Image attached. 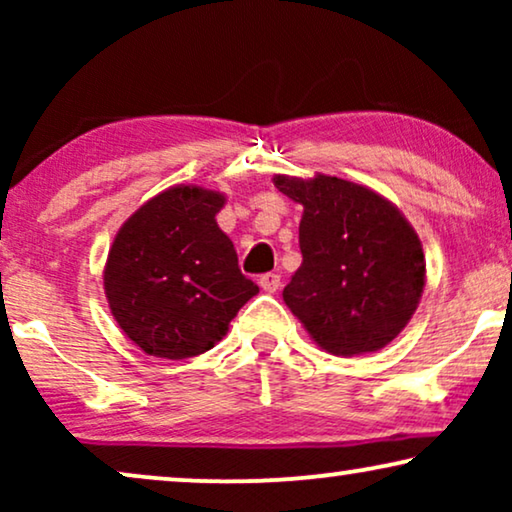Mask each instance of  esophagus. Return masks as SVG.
Here are the masks:
<instances>
[{
  "instance_id": "esophagus-1",
  "label": "esophagus",
  "mask_w": 512,
  "mask_h": 512,
  "mask_svg": "<svg viewBox=\"0 0 512 512\" xmlns=\"http://www.w3.org/2000/svg\"><path fill=\"white\" fill-rule=\"evenodd\" d=\"M261 289L268 291V293H275L279 286H282V275H277V272H265V275H261Z\"/></svg>"
}]
</instances>
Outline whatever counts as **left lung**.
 <instances>
[{"label":"left lung","instance_id":"obj_1","mask_svg":"<svg viewBox=\"0 0 512 512\" xmlns=\"http://www.w3.org/2000/svg\"><path fill=\"white\" fill-rule=\"evenodd\" d=\"M305 207L298 228L303 263L284 286V303L319 347L340 356L377 352L417 310L424 251L401 212L338 177H275Z\"/></svg>","mask_w":512,"mask_h":512}]
</instances>
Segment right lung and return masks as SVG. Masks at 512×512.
<instances>
[{"label":"right lung","mask_w":512,"mask_h":512,"mask_svg":"<svg viewBox=\"0 0 512 512\" xmlns=\"http://www.w3.org/2000/svg\"><path fill=\"white\" fill-rule=\"evenodd\" d=\"M221 193L174 186L139 207L111 244L104 291L118 326L160 359L212 349L258 286L214 216Z\"/></svg>","instance_id":"1"}]
</instances>
